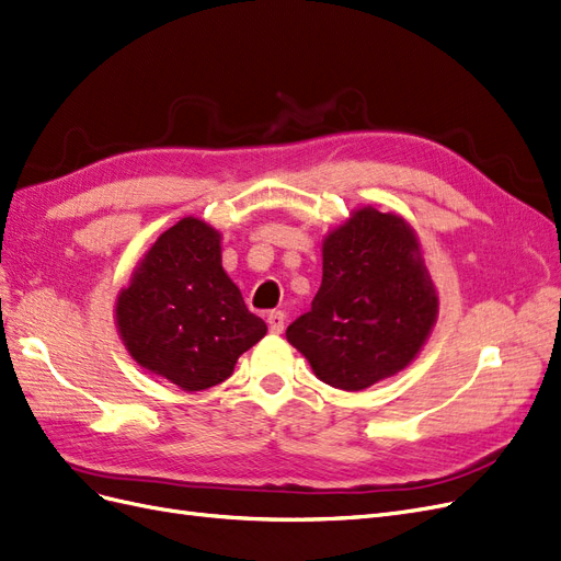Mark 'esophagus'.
<instances>
[{
	"mask_svg": "<svg viewBox=\"0 0 561 561\" xmlns=\"http://www.w3.org/2000/svg\"><path fill=\"white\" fill-rule=\"evenodd\" d=\"M266 322H268V330L274 334H280L285 330V313L283 311H271L266 316Z\"/></svg>",
	"mask_w": 561,
	"mask_h": 561,
	"instance_id": "1",
	"label": "esophagus"
}]
</instances>
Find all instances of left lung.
I'll return each mask as SVG.
<instances>
[{"mask_svg":"<svg viewBox=\"0 0 561 561\" xmlns=\"http://www.w3.org/2000/svg\"><path fill=\"white\" fill-rule=\"evenodd\" d=\"M437 311L412 225L363 206L322 239L318 295L285 336L320 381L353 393L410 367Z\"/></svg>","mask_w":561,"mask_h":561,"instance_id":"1","label":"left lung"}]
</instances>
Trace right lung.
<instances>
[{"label": "right lung", "instance_id": "right-lung-1", "mask_svg": "<svg viewBox=\"0 0 561 561\" xmlns=\"http://www.w3.org/2000/svg\"><path fill=\"white\" fill-rule=\"evenodd\" d=\"M114 322L135 363L186 393L229 379L266 334L222 268V233L198 217H182L145 252Z\"/></svg>", "mask_w": 561, "mask_h": 561}]
</instances>
